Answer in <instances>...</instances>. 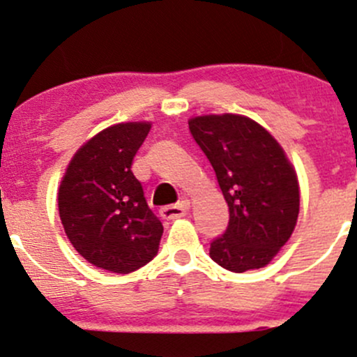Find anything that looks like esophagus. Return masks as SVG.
<instances>
[{
    "instance_id": "34e87169",
    "label": "esophagus",
    "mask_w": 357,
    "mask_h": 357,
    "mask_svg": "<svg viewBox=\"0 0 357 357\" xmlns=\"http://www.w3.org/2000/svg\"><path fill=\"white\" fill-rule=\"evenodd\" d=\"M190 208V202L183 200L181 204L178 205H167V207L160 208V217L166 220H174V219H181V217L186 215Z\"/></svg>"
}]
</instances>
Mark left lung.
I'll return each mask as SVG.
<instances>
[{"label":"left lung","instance_id":"obj_1","mask_svg":"<svg viewBox=\"0 0 357 357\" xmlns=\"http://www.w3.org/2000/svg\"><path fill=\"white\" fill-rule=\"evenodd\" d=\"M188 125L229 207V226L210 243V258L238 273L265 267L298 222L294 167L279 142L246 116H197Z\"/></svg>","mask_w":357,"mask_h":357}]
</instances>
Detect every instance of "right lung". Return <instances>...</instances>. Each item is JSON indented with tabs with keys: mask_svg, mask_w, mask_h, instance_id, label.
<instances>
[{
	"mask_svg": "<svg viewBox=\"0 0 357 357\" xmlns=\"http://www.w3.org/2000/svg\"><path fill=\"white\" fill-rule=\"evenodd\" d=\"M150 123H119L75 152L58 191L61 224L75 250L96 267L130 273L159 251L162 222L131 172Z\"/></svg>",
	"mask_w": 357,
	"mask_h": 357,
	"instance_id": "add662e5",
	"label": "right lung"
}]
</instances>
